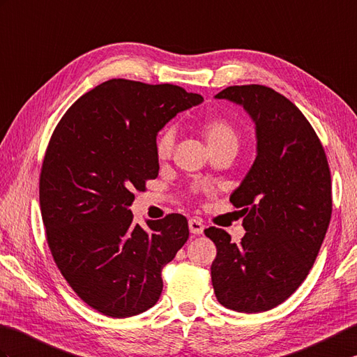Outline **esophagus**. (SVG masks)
I'll use <instances>...</instances> for the list:
<instances>
[{
  "mask_svg": "<svg viewBox=\"0 0 357 357\" xmlns=\"http://www.w3.org/2000/svg\"><path fill=\"white\" fill-rule=\"evenodd\" d=\"M188 228H190V233L192 234H202L204 233V223L197 219H190L188 220Z\"/></svg>",
  "mask_w": 357,
  "mask_h": 357,
  "instance_id": "obj_1",
  "label": "esophagus"
}]
</instances>
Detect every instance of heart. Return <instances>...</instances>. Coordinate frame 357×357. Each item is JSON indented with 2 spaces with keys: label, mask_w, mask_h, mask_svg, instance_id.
Returning <instances> with one entry per match:
<instances>
[{
  "label": "heart",
  "mask_w": 357,
  "mask_h": 357,
  "mask_svg": "<svg viewBox=\"0 0 357 357\" xmlns=\"http://www.w3.org/2000/svg\"><path fill=\"white\" fill-rule=\"evenodd\" d=\"M202 132L208 141L210 147L214 151H222V149H229V151L237 152L238 149V132L228 120L214 117L208 119L202 124ZM176 141V130L175 128L167 126L164 128L158 137L155 139V153L160 160H167L173 153Z\"/></svg>",
  "instance_id": "1"
}]
</instances>
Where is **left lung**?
<instances>
[{
    "label": "left lung",
    "instance_id": "8db88e82",
    "mask_svg": "<svg viewBox=\"0 0 357 357\" xmlns=\"http://www.w3.org/2000/svg\"><path fill=\"white\" fill-rule=\"evenodd\" d=\"M218 98L242 105L255 123L257 158L229 201L246 234L204 233L218 248L211 281L227 309L257 313L286 301L312 269L331 218L328 161L298 107L264 85L228 86Z\"/></svg>",
    "mask_w": 357,
    "mask_h": 357
}]
</instances>
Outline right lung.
Listing matches in <instances>:
<instances>
[{"label": "right lung", "mask_w": 357, "mask_h": 357, "mask_svg": "<svg viewBox=\"0 0 357 357\" xmlns=\"http://www.w3.org/2000/svg\"><path fill=\"white\" fill-rule=\"evenodd\" d=\"M202 100L176 85L112 79L73 103L50 138L39 176L47 243L66 283L106 317L155 305L162 268L187 242L182 214L144 231L129 205L158 176V130Z\"/></svg>", "instance_id": "add662e5"}]
</instances>
